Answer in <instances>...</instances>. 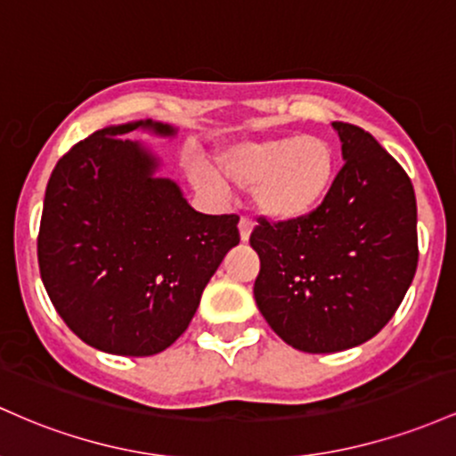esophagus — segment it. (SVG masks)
<instances>
[{
  "instance_id": "esophagus-1",
  "label": "esophagus",
  "mask_w": 456,
  "mask_h": 456,
  "mask_svg": "<svg viewBox=\"0 0 456 456\" xmlns=\"http://www.w3.org/2000/svg\"><path fill=\"white\" fill-rule=\"evenodd\" d=\"M252 230H254V224L249 222V219L241 217V222H239V237H241L243 243L249 241V234H252Z\"/></svg>"
}]
</instances>
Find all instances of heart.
Here are the masks:
<instances>
[{"label":"heart","instance_id":"1","mask_svg":"<svg viewBox=\"0 0 456 456\" xmlns=\"http://www.w3.org/2000/svg\"><path fill=\"white\" fill-rule=\"evenodd\" d=\"M219 176L239 189H252L256 213L273 224L304 222L330 200L338 181V152L323 137L275 135L241 140L215 155ZM200 185H217L196 170Z\"/></svg>","mask_w":456,"mask_h":456}]
</instances>
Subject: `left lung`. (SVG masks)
<instances>
[{
    "mask_svg": "<svg viewBox=\"0 0 456 456\" xmlns=\"http://www.w3.org/2000/svg\"><path fill=\"white\" fill-rule=\"evenodd\" d=\"M345 166L330 200L297 224L260 226L254 299L293 349L336 353L379 334L418 267V208L409 176L370 133L331 122Z\"/></svg>",
    "mask_w": 456,
    "mask_h": 456,
    "instance_id": "1",
    "label": "left lung"
}]
</instances>
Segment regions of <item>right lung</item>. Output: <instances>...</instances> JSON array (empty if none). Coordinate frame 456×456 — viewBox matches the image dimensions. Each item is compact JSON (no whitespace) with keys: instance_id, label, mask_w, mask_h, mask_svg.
<instances>
[{"instance_id":"right-lung-1","label":"right lung","mask_w":456,"mask_h":456,"mask_svg":"<svg viewBox=\"0 0 456 456\" xmlns=\"http://www.w3.org/2000/svg\"><path fill=\"white\" fill-rule=\"evenodd\" d=\"M174 137L167 122L92 133L51 172L38 267L51 304L86 345L146 357L172 345L234 245L237 215L191 208L161 157L129 133Z\"/></svg>"}]
</instances>
